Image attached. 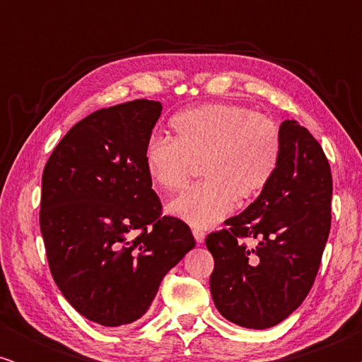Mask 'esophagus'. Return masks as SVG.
Masks as SVG:
<instances>
[{
  "label": "esophagus",
  "mask_w": 362,
  "mask_h": 362,
  "mask_svg": "<svg viewBox=\"0 0 362 362\" xmlns=\"http://www.w3.org/2000/svg\"><path fill=\"white\" fill-rule=\"evenodd\" d=\"M192 235H194V239H196L197 244H202V242H204L206 232L202 230V229H199V227H194V229H192Z\"/></svg>",
  "instance_id": "esophagus-1"
}]
</instances>
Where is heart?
I'll return each mask as SVG.
<instances>
[{"instance_id": "obj_1", "label": "heart", "mask_w": 362, "mask_h": 362, "mask_svg": "<svg viewBox=\"0 0 362 362\" xmlns=\"http://www.w3.org/2000/svg\"><path fill=\"white\" fill-rule=\"evenodd\" d=\"M171 138H151L143 153L148 180L158 191H180L199 165L201 182L168 204L192 227L224 219L235 199L250 201L269 186L281 156V133L272 118L232 103H209L171 118Z\"/></svg>"}]
</instances>
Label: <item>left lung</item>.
<instances>
[{
  "label": "left lung",
  "mask_w": 362,
  "mask_h": 362,
  "mask_svg": "<svg viewBox=\"0 0 362 362\" xmlns=\"http://www.w3.org/2000/svg\"><path fill=\"white\" fill-rule=\"evenodd\" d=\"M281 156L269 186L227 229L211 232L209 285L226 320L252 329L279 325L303 303L331 227L333 180L323 148L295 120L280 125ZM254 238L255 246H247Z\"/></svg>",
  "instance_id": "obj_1"
}]
</instances>
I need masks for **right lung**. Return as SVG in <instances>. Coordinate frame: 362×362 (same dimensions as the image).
<instances>
[{"label":"right lung","mask_w":362,"mask_h":362,"mask_svg":"<svg viewBox=\"0 0 362 362\" xmlns=\"http://www.w3.org/2000/svg\"><path fill=\"white\" fill-rule=\"evenodd\" d=\"M161 103L133 100L90 113L44 166L39 224L52 279L102 326L150 308L163 276L194 247L189 226L163 216L143 153Z\"/></svg>","instance_id":"right-lung-1"}]
</instances>
